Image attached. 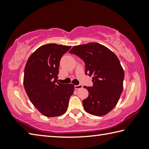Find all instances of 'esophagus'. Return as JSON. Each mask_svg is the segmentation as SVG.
Wrapping results in <instances>:
<instances>
[{
	"label": "esophagus",
	"mask_w": 149,
	"mask_h": 149,
	"mask_svg": "<svg viewBox=\"0 0 149 149\" xmlns=\"http://www.w3.org/2000/svg\"><path fill=\"white\" fill-rule=\"evenodd\" d=\"M74 87H75V89H77V90L81 89H82V88H83V85L79 84V85H75Z\"/></svg>",
	"instance_id": "34e87169"
}]
</instances>
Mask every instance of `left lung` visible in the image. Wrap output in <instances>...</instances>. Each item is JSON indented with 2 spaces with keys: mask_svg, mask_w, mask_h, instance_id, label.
<instances>
[{
  "mask_svg": "<svg viewBox=\"0 0 149 149\" xmlns=\"http://www.w3.org/2000/svg\"><path fill=\"white\" fill-rule=\"evenodd\" d=\"M70 54H75L85 64V74L93 77V87H86L89 96L83 100L87 113L104 116L118 102L123 91L124 72L114 52L97 42L73 47Z\"/></svg>",
  "mask_w": 149,
  "mask_h": 149,
  "instance_id": "8db88e82",
  "label": "left lung"
}]
</instances>
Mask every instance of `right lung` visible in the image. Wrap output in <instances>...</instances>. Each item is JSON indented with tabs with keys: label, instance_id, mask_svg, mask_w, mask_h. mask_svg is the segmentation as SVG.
<instances>
[{
	"label": "right lung",
	"instance_id": "right-lung-1",
	"mask_svg": "<svg viewBox=\"0 0 149 149\" xmlns=\"http://www.w3.org/2000/svg\"><path fill=\"white\" fill-rule=\"evenodd\" d=\"M70 46L47 44L29 56L24 70L25 90L35 108L47 117L64 114L74 85L57 81L62 56Z\"/></svg>",
	"mask_w": 149,
	"mask_h": 149
}]
</instances>
